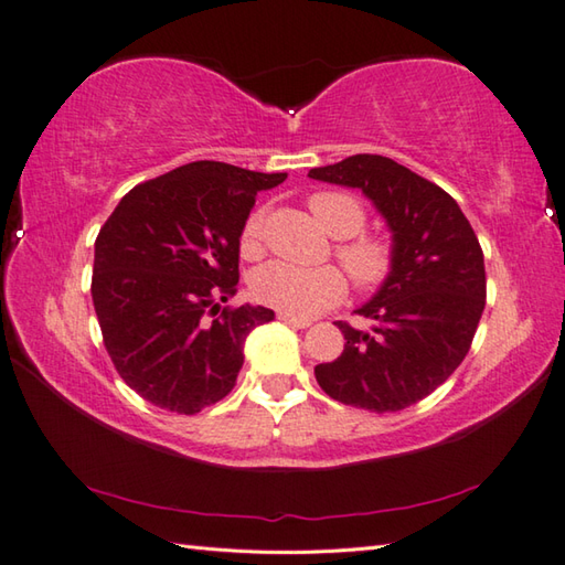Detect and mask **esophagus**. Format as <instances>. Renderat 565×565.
I'll return each mask as SVG.
<instances>
[{
	"mask_svg": "<svg viewBox=\"0 0 565 565\" xmlns=\"http://www.w3.org/2000/svg\"><path fill=\"white\" fill-rule=\"evenodd\" d=\"M278 319L280 322H285V324H290V327H295V329H307L312 324V319H305V317H295V315H287V312H280L278 315Z\"/></svg>",
	"mask_w": 565,
	"mask_h": 565,
	"instance_id": "obj_1",
	"label": "esophagus"
}]
</instances>
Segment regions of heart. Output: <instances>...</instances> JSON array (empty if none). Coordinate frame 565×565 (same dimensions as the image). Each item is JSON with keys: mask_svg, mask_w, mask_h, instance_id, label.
<instances>
[{"mask_svg": "<svg viewBox=\"0 0 565 565\" xmlns=\"http://www.w3.org/2000/svg\"><path fill=\"white\" fill-rule=\"evenodd\" d=\"M312 216L319 221L329 236L342 238L337 246V258L342 260L361 290L386 280L391 270V243L379 236L359 233L366 223V211L354 196L342 191H319L310 201ZM263 250V214H253L243 223L241 231V253L246 258H255ZM250 290L255 300L275 307V310L312 317L324 312L327 307L337 305L347 292L344 273L334 265H295L285 260H273L260 265L250 278Z\"/></svg>", "mask_w": 565, "mask_h": 565, "instance_id": "1", "label": "heart"}]
</instances>
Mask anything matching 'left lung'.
I'll use <instances>...</instances> for the list:
<instances>
[{
    "label": "left lung",
    "instance_id": "1",
    "mask_svg": "<svg viewBox=\"0 0 565 565\" xmlns=\"http://www.w3.org/2000/svg\"><path fill=\"white\" fill-rule=\"evenodd\" d=\"M317 182L359 189L391 231V270L356 315L337 322L344 351L315 376L329 398L371 413L423 401L470 351L487 297L484 255L470 221L438 184L381 154L315 167Z\"/></svg>",
    "mask_w": 565,
    "mask_h": 565
}]
</instances>
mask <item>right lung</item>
<instances>
[{"instance_id":"obj_1","label":"right lung","mask_w":565,"mask_h":565,"mask_svg":"<svg viewBox=\"0 0 565 565\" xmlns=\"http://www.w3.org/2000/svg\"><path fill=\"white\" fill-rule=\"evenodd\" d=\"M285 179L201 159L137 184L105 221L90 295L117 374L145 401L194 415L236 386L243 344L275 312L218 300L236 292L255 196Z\"/></svg>"}]
</instances>
